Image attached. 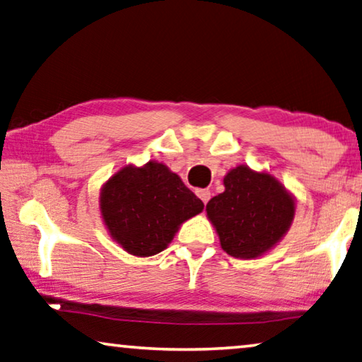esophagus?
<instances>
[{"label": "esophagus", "mask_w": 362, "mask_h": 362, "mask_svg": "<svg viewBox=\"0 0 362 362\" xmlns=\"http://www.w3.org/2000/svg\"><path fill=\"white\" fill-rule=\"evenodd\" d=\"M197 195L202 198V202L206 204L209 202V198H211V192L206 190V188H202V190H197Z\"/></svg>", "instance_id": "1"}]
</instances>
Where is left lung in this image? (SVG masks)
Here are the masks:
<instances>
[{
	"label": "left lung",
	"mask_w": 362,
	"mask_h": 362,
	"mask_svg": "<svg viewBox=\"0 0 362 362\" xmlns=\"http://www.w3.org/2000/svg\"><path fill=\"white\" fill-rule=\"evenodd\" d=\"M226 190L206 204L221 247L235 258H255L288 233L294 199L274 177L239 165L224 177Z\"/></svg>",
	"instance_id": "left-lung-1"
}]
</instances>
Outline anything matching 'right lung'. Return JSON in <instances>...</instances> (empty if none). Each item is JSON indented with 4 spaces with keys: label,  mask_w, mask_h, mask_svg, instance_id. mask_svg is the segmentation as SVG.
I'll return each instance as SVG.
<instances>
[{
    "label": "right lung",
    "mask_w": 362,
    "mask_h": 362,
    "mask_svg": "<svg viewBox=\"0 0 362 362\" xmlns=\"http://www.w3.org/2000/svg\"><path fill=\"white\" fill-rule=\"evenodd\" d=\"M203 202L164 164L123 167L100 192V213L110 235L128 253L163 252L183 221L202 213Z\"/></svg>",
    "instance_id": "1"
}]
</instances>
